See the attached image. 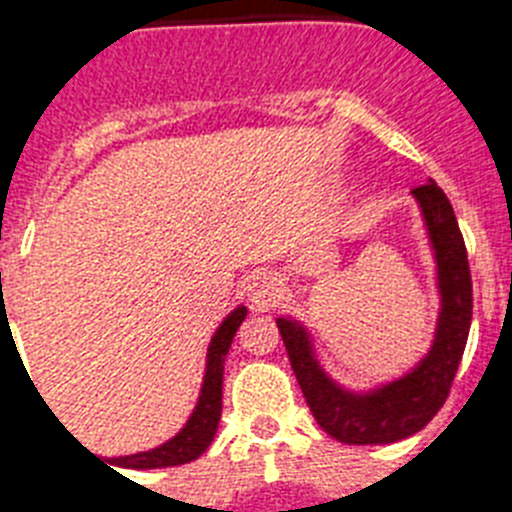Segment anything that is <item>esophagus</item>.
Wrapping results in <instances>:
<instances>
[{
  "mask_svg": "<svg viewBox=\"0 0 512 512\" xmlns=\"http://www.w3.org/2000/svg\"><path fill=\"white\" fill-rule=\"evenodd\" d=\"M248 297L256 307H269L279 300V287L266 274H253L248 282Z\"/></svg>",
  "mask_w": 512,
  "mask_h": 512,
  "instance_id": "1",
  "label": "esophagus"
}]
</instances>
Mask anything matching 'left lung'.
<instances>
[{
	"label": "left lung",
	"instance_id": "obj_1",
	"mask_svg": "<svg viewBox=\"0 0 512 512\" xmlns=\"http://www.w3.org/2000/svg\"><path fill=\"white\" fill-rule=\"evenodd\" d=\"M438 261L441 318L431 354L408 377L372 395H351L330 382L310 354L305 330L292 320H277L289 364L318 425L328 436L351 446L392 443L418 433L443 408L472 325V274L467 246L456 223L454 207L436 182L413 189Z\"/></svg>",
	"mask_w": 512,
	"mask_h": 512
}]
</instances>
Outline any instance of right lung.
I'll list each match as a JSON object with an SVG mask.
<instances>
[{"label":"right lung","instance_id":"add662e5","mask_svg":"<svg viewBox=\"0 0 512 512\" xmlns=\"http://www.w3.org/2000/svg\"><path fill=\"white\" fill-rule=\"evenodd\" d=\"M243 318H246V307H238L217 328L210 343V354H207V372L200 402H197L192 418L187 420L182 431L158 449L133 456H117V459H112V464L128 469H161L179 467V464H187V461H194L200 454H205L207 446L215 438L220 413H223V361Z\"/></svg>","mask_w":512,"mask_h":512}]
</instances>
